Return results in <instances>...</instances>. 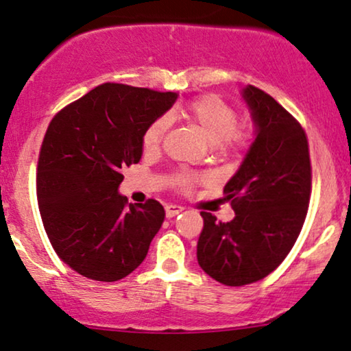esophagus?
<instances>
[{
    "mask_svg": "<svg viewBox=\"0 0 351 351\" xmlns=\"http://www.w3.org/2000/svg\"><path fill=\"white\" fill-rule=\"evenodd\" d=\"M182 209H184V208L180 206V205H167L165 206V216L167 217H175L180 213H182Z\"/></svg>",
    "mask_w": 351,
    "mask_h": 351,
    "instance_id": "34e87169",
    "label": "esophagus"
}]
</instances>
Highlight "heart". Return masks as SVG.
Returning <instances> with one entry per match:
<instances>
[{
	"label": "heart",
	"instance_id": "heart-1",
	"mask_svg": "<svg viewBox=\"0 0 351 351\" xmlns=\"http://www.w3.org/2000/svg\"><path fill=\"white\" fill-rule=\"evenodd\" d=\"M180 114L187 123L192 124L214 148L219 151H234L247 143L249 130L238 129V113L217 96H203L187 104L176 112L170 113V118ZM169 117H160L148 125L142 137V145L146 151H156L162 143V138L170 125ZM193 181L191 175L176 176V184L187 187Z\"/></svg>",
	"mask_w": 351,
	"mask_h": 351
}]
</instances>
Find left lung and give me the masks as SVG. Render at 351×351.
<instances>
[{
	"instance_id": "8db88e82",
	"label": "left lung",
	"mask_w": 351,
	"mask_h": 351,
	"mask_svg": "<svg viewBox=\"0 0 351 351\" xmlns=\"http://www.w3.org/2000/svg\"><path fill=\"white\" fill-rule=\"evenodd\" d=\"M241 97L255 128L247 153L223 187L233 221L202 213L197 243L200 268L223 285L252 284L279 266L304 223L311 198V159L300 123L252 85Z\"/></svg>"
}]
</instances>
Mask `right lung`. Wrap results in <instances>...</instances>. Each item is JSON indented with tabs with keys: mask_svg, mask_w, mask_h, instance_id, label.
I'll list each match as a JSON object with an SVG mask.
<instances>
[{
	"mask_svg": "<svg viewBox=\"0 0 351 351\" xmlns=\"http://www.w3.org/2000/svg\"><path fill=\"white\" fill-rule=\"evenodd\" d=\"M178 93L104 83L51 119L38 164V200L58 257L78 274L114 282L137 269L164 222L151 198L132 205L119 193L124 167L138 164L148 125Z\"/></svg>",
	"mask_w": 351,
	"mask_h": 351,
	"instance_id": "right-lung-1",
	"label": "right lung"
}]
</instances>
